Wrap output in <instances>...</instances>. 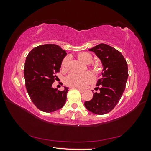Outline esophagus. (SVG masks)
I'll return each mask as SVG.
<instances>
[{"label": "esophagus", "instance_id": "obj_1", "mask_svg": "<svg viewBox=\"0 0 151 151\" xmlns=\"http://www.w3.org/2000/svg\"><path fill=\"white\" fill-rule=\"evenodd\" d=\"M74 88L77 89V90H78L79 91H80L81 93H83V92H84V90H83V89H81V88H76V87H74Z\"/></svg>", "mask_w": 151, "mask_h": 151}]
</instances>
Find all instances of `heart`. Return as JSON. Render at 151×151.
I'll return each mask as SVG.
<instances>
[{"label": "heart", "mask_w": 151, "mask_h": 151, "mask_svg": "<svg viewBox=\"0 0 151 151\" xmlns=\"http://www.w3.org/2000/svg\"><path fill=\"white\" fill-rule=\"evenodd\" d=\"M78 59L85 64H90L93 61V57L91 54L88 52H81L77 56ZM69 60L66 57L63 60L61 63V68L66 70L68 68ZM94 76L93 74L87 72L83 74L70 73L65 78V83L67 86L71 87L83 88L87 84L93 81Z\"/></svg>", "instance_id": "b5f03b06"}]
</instances>
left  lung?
Instances as JSON below:
<instances>
[{"mask_svg":"<svg viewBox=\"0 0 151 151\" xmlns=\"http://www.w3.org/2000/svg\"><path fill=\"white\" fill-rule=\"evenodd\" d=\"M89 50L100 58L103 70L96 83L100 93H93V99L85 101V106L94 114H104L116 106L123 94L129 76L127 63L119 50L108 45L101 43Z\"/></svg>","mask_w":151,"mask_h":151,"instance_id":"left-lung-1","label":"left lung"}]
</instances>
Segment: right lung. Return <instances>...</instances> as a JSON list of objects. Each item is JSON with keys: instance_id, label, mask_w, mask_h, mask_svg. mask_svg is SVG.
<instances>
[{"instance_id": "right-lung-1", "label": "right lung", "mask_w": 151, "mask_h": 151, "mask_svg": "<svg viewBox=\"0 0 151 151\" xmlns=\"http://www.w3.org/2000/svg\"><path fill=\"white\" fill-rule=\"evenodd\" d=\"M66 55L59 46L47 44L34 48L27 55L24 68L25 86L33 104L41 111L54 112L66 103L68 88L65 87L61 91L52 87Z\"/></svg>"}]
</instances>
